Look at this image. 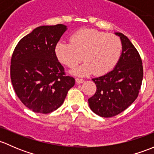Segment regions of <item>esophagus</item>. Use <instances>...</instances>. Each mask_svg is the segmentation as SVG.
Wrapping results in <instances>:
<instances>
[{"mask_svg":"<svg viewBox=\"0 0 154 154\" xmlns=\"http://www.w3.org/2000/svg\"><path fill=\"white\" fill-rule=\"evenodd\" d=\"M75 82H76V83H78V84H81V83H82V82H84V79H79V78H76V79H75Z\"/></svg>","mask_w":154,"mask_h":154,"instance_id":"1","label":"esophagus"}]
</instances>
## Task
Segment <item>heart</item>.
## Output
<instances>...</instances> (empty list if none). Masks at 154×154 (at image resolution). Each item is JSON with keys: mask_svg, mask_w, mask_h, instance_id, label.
I'll use <instances>...</instances> for the list:
<instances>
[{"mask_svg": "<svg viewBox=\"0 0 154 154\" xmlns=\"http://www.w3.org/2000/svg\"><path fill=\"white\" fill-rule=\"evenodd\" d=\"M70 42H60L55 47V55L61 63L79 75H88L92 72L103 75L110 72L118 64L122 53V42L119 37L107 34L95 29H79L69 38Z\"/></svg>", "mask_w": 154, "mask_h": 154, "instance_id": "1", "label": "heart"}]
</instances>
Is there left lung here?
Masks as SVG:
<instances>
[{
    "label": "left lung",
    "mask_w": 154,
    "mask_h": 154,
    "mask_svg": "<svg viewBox=\"0 0 154 154\" xmlns=\"http://www.w3.org/2000/svg\"><path fill=\"white\" fill-rule=\"evenodd\" d=\"M122 42V53L113 69L93 79L96 91L88 99L90 109L104 118L115 116L128 108L139 96L143 78L142 61L129 39L116 32Z\"/></svg>",
    "instance_id": "1"
}]
</instances>
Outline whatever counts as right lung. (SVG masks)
Here are the masks:
<instances>
[{"instance_id":"1","label":"right lung","mask_w":154,"mask_h":154,"mask_svg":"<svg viewBox=\"0 0 154 154\" xmlns=\"http://www.w3.org/2000/svg\"><path fill=\"white\" fill-rule=\"evenodd\" d=\"M64 24L42 26L22 38L11 58L10 77L15 93L33 112L47 114L64 102L75 79L66 75L55 47Z\"/></svg>"}]
</instances>
